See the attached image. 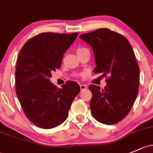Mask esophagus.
Here are the masks:
<instances>
[{"instance_id": "esophagus-1", "label": "esophagus", "mask_w": 153, "mask_h": 153, "mask_svg": "<svg viewBox=\"0 0 153 153\" xmlns=\"http://www.w3.org/2000/svg\"><path fill=\"white\" fill-rule=\"evenodd\" d=\"M80 88H81V91H83V90L86 89V85L81 84V85H80Z\"/></svg>"}]
</instances>
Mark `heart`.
<instances>
[{
  "mask_svg": "<svg viewBox=\"0 0 153 153\" xmlns=\"http://www.w3.org/2000/svg\"><path fill=\"white\" fill-rule=\"evenodd\" d=\"M85 49H86V48H79L78 50H77V52H79V51H83V50H85Z\"/></svg>",
  "mask_w": 153,
  "mask_h": 153,
  "instance_id": "b5f03b06",
  "label": "heart"
}]
</instances>
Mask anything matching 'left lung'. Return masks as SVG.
I'll return each mask as SVG.
<instances>
[{"mask_svg": "<svg viewBox=\"0 0 153 153\" xmlns=\"http://www.w3.org/2000/svg\"><path fill=\"white\" fill-rule=\"evenodd\" d=\"M92 48L96 67L93 72L106 78L103 89L89 85L90 108L95 120L113 125L123 120L135 102L139 86V67L131 44L125 36L108 28L80 35Z\"/></svg>", "mask_w": 153, "mask_h": 153, "instance_id": "obj_1", "label": "left lung"}]
</instances>
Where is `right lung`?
Here are the masks:
<instances>
[{"label": "right lung", "instance_id": "obj_1", "mask_svg": "<svg viewBox=\"0 0 153 153\" xmlns=\"http://www.w3.org/2000/svg\"><path fill=\"white\" fill-rule=\"evenodd\" d=\"M78 33H42L22 48L15 70L16 94L27 118L44 129L63 123L80 86L68 81L57 88L50 81Z\"/></svg>", "mask_w": 153, "mask_h": 153}]
</instances>
